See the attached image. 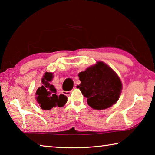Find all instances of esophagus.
I'll list each match as a JSON object with an SVG mask.
<instances>
[{
  "label": "esophagus",
  "instance_id": "1",
  "mask_svg": "<svg viewBox=\"0 0 155 155\" xmlns=\"http://www.w3.org/2000/svg\"><path fill=\"white\" fill-rule=\"evenodd\" d=\"M62 93L63 95L68 96V95L71 94V91H62Z\"/></svg>",
  "mask_w": 155,
  "mask_h": 155
}]
</instances>
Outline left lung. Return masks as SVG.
<instances>
[{"label": "left lung", "instance_id": "1", "mask_svg": "<svg viewBox=\"0 0 155 155\" xmlns=\"http://www.w3.org/2000/svg\"><path fill=\"white\" fill-rule=\"evenodd\" d=\"M81 84L78 86L87 103L96 110L106 109L117 101L122 89L116 73L103 62H97L79 73Z\"/></svg>", "mask_w": 155, "mask_h": 155}]
</instances>
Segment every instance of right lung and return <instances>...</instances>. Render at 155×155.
<instances>
[{"label": "right lung", "mask_w": 155, "mask_h": 155, "mask_svg": "<svg viewBox=\"0 0 155 155\" xmlns=\"http://www.w3.org/2000/svg\"><path fill=\"white\" fill-rule=\"evenodd\" d=\"M54 75L52 73L46 72L42 78V86L37 89L36 100L40 107L45 110L51 108L62 107L67 101V96L58 95L54 86L51 84Z\"/></svg>", "instance_id": "right-lung-1"}]
</instances>
